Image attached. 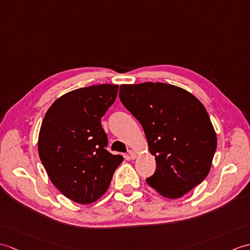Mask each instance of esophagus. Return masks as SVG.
<instances>
[{"label":"esophagus","instance_id":"1","mask_svg":"<svg viewBox=\"0 0 250 250\" xmlns=\"http://www.w3.org/2000/svg\"><path fill=\"white\" fill-rule=\"evenodd\" d=\"M129 155H130V159L131 160H134V159H136V153L133 151V150H130L129 151Z\"/></svg>","mask_w":250,"mask_h":250}]
</instances>
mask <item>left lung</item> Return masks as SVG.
Masks as SVG:
<instances>
[{"label": "left lung", "mask_w": 250, "mask_h": 250, "mask_svg": "<svg viewBox=\"0 0 250 250\" xmlns=\"http://www.w3.org/2000/svg\"><path fill=\"white\" fill-rule=\"evenodd\" d=\"M119 98L142 125L156 169L146 181L159 194L180 198L210 172L217 146L206 107L181 87L146 82L120 85Z\"/></svg>", "instance_id": "1"}]
</instances>
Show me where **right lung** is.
<instances>
[{
	"instance_id": "right-lung-1",
	"label": "right lung",
	"mask_w": 250,
	"mask_h": 250,
	"mask_svg": "<svg viewBox=\"0 0 250 250\" xmlns=\"http://www.w3.org/2000/svg\"><path fill=\"white\" fill-rule=\"evenodd\" d=\"M118 85L83 87L56 99L38 136L39 158L54 187L67 198L89 205L107 190L124 158L106 150L101 117L115 102Z\"/></svg>"
}]
</instances>
